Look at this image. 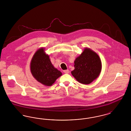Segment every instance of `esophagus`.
<instances>
[{
	"instance_id": "34e87169",
	"label": "esophagus",
	"mask_w": 131,
	"mask_h": 131,
	"mask_svg": "<svg viewBox=\"0 0 131 131\" xmlns=\"http://www.w3.org/2000/svg\"><path fill=\"white\" fill-rule=\"evenodd\" d=\"M63 72L64 73H65V74H68L69 73V70H64V71H63Z\"/></svg>"
}]
</instances>
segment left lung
I'll use <instances>...</instances> for the list:
<instances>
[{
  "label": "left lung",
  "mask_w": 131,
  "mask_h": 131,
  "mask_svg": "<svg viewBox=\"0 0 131 131\" xmlns=\"http://www.w3.org/2000/svg\"><path fill=\"white\" fill-rule=\"evenodd\" d=\"M75 69L71 74L79 82L88 84L96 80L100 74L102 62L100 57L93 50L85 48L74 61Z\"/></svg>",
  "instance_id": "obj_1"
}]
</instances>
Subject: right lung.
Here are the masks:
<instances>
[{
    "label": "right lung",
    "mask_w": 131,
    "mask_h": 131,
    "mask_svg": "<svg viewBox=\"0 0 131 131\" xmlns=\"http://www.w3.org/2000/svg\"><path fill=\"white\" fill-rule=\"evenodd\" d=\"M43 48L35 52L30 62V71L33 77L45 86H51L62 73L56 68L50 61Z\"/></svg>",
    "instance_id": "obj_1"
}]
</instances>
